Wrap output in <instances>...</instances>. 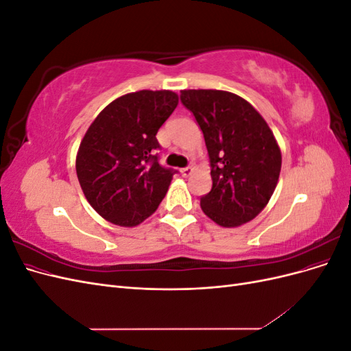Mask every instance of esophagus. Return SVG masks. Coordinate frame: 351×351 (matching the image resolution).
Segmentation results:
<instances>
[{"label": "esophagus", "instance_id": "34e87169", "mask_svg": "<svg viewBox=\"0 0 351 351\" xmlns=\"http://www.w3.org/2000/svg\"><path fill=\"white\" fill-rule=\"evenodd\" d=\"M180 173H182V176H183V177H189L190 174L193 173V168H192V167H186V168H182V169H180Z\"/></svg>", "mask_w": 351, "mask_h": 351}]
</instances>
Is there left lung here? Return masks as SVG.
<instances>
[{"mask_svg": "<svg viewBox=\"0 0 351 351\" xmlns=\"http://www.w3.org/2000/svg\"><path fill=\"white\" fill-rule=\"evenodd\" d=\"M205 137L212 189L200 208L221 227L252 221L278 183L281 151L269 125L236 93L189 89L180 95Z\"/></svg>", "mask_w": 351, "mask_h": 351, "instance_id": "1", "label": "left lung"}]
</instances>
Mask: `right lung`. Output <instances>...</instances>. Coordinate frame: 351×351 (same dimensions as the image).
Instances as JSON below:
<instances>
[{"label": "right lung", "instance_id": "right-lung-1", "mask_svg": "<svg viewBox=\"0 0 351 351\" xmlns=\"http://www.w3.org/2000/svg\"><path fill=\"white\" fill-rule=\"evenodd\" d=\"M178 104L171 90H139L108 104L93 120L76 156L90 206L115 226L134 227L161 204L173 168L158 162L156 133Z\"/></svg>", "mask_w": 351, "mask_h": 351}]
</instances>
